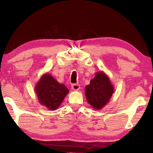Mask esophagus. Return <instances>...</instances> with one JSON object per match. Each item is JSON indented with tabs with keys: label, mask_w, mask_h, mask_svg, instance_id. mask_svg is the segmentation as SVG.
I'll list each match as a JSON object with an SVG mask.
<instances>
[{
	"label": "esophagus",
	"mask_w": 153,
	"mask_h": 153,
	"mask_svg": "<svg viewBox=\"0 0 153 153\" xmlns=\"http://www.w3.org/2000/svg\"><path fill=\"white\" fill-rule=\"evenodd\" d=\"M71 89L74 91H78L80 89V85L79 84H72V85H71Z\"/></svg>",
	"instance_id": "obj_1"
}]
</instances>
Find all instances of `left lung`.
<instances>
[{
  "label": "left lung",
  "mask_w": 153,
  "mask_h": 153,
  "mask_svg": "<svg viewBox=\"0 0 153 153\" xmlns=\"http://www.w3.org/2000/svg\"><path fill=\"white\" fill-rule=\"evenodd\" d=\"M85 97L87 102L95 110H100L108 102L114 91V87L108 76L100 71L95 74L90 83L85 86Z\"/></svg>",
  "instance_id": "8db88e82"
}]
</instances>
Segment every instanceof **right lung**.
I'll return each instance as SVG.
<instances>
[{"mask_svg": "<svg viewBox=\"0 0 153 153\" xmlns=\"http://www.w3.org/2000/svg\"><path fill=\"white\" fill-rule=\"evenodd\" d=\"M35 91L39 103L50 110H56L69 93L64 84L58 83L48 73L41 77L35 85Z\"/></svg>", "mask_w": 153, "mask_h": 153, "instance_id": "right-lung-1", "label": "right lung"}]
</instances>
